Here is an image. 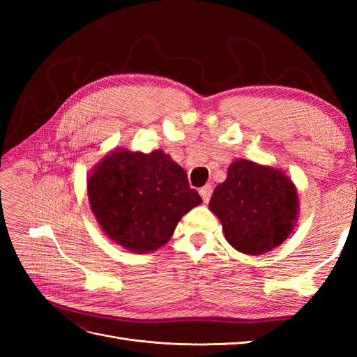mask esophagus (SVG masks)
Returning <instances> with one entry per match:
<instances>
[{
	"instance_id": "esophagus-1",
	"label": "esophagus",
	"mask_w": 357,
	"mask_h": 357,
	"mask_svg": "<svg viewBox=\"0 0 357 357\" xmlns=\"http://www.w3.org/2000/svg\"><path fill=\"white\" fill-rule=\"evenodd\" d=\"M211 193H213V189H211L210 185H207V186H204V188L199 189V195H201V198H202L204 202H208V201H210Z\"/></svg>"
}]
</instances>
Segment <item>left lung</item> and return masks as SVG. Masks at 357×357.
Returning a JSON list of instances; mask_svg holds the SVG:
<instances>
[{
  "mask_svg": "<svg viewBox=\"0 0 357 357\" xmlns=\"http://www.w3.org/2000/svg\"><path fill=\"white\" fill-rule=\"evenodd\" d=\"M225 238L244 255H262L282 244L296 223L299 199L284 172L236 159L208 204Z\"/></svg>",
  "mask_w": 357,
  "mask_h": 357,
  "instance_id": "left-lung-1",
  "label": "left lung"
}]
</instances>
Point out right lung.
I'll return each instance as SVG.
<instances>
[{
    "label": "right lung",
    "mask_w": 357,
    "mask_h": 357,
    "mask_svg": "<svg viewBox=\"0 0 357 357\" xmlns=\"http://www.w3.org/2000/svg\"><path fill=\"white\" fill-rule=\"evenodd\" d=\"M88 197L105 235L134 253L165 245L183 215L202 202L186 171L162 150H112L89 174Z\"/></svg>",
    "instance_id": "right-lung-1"
}]
</instances>
